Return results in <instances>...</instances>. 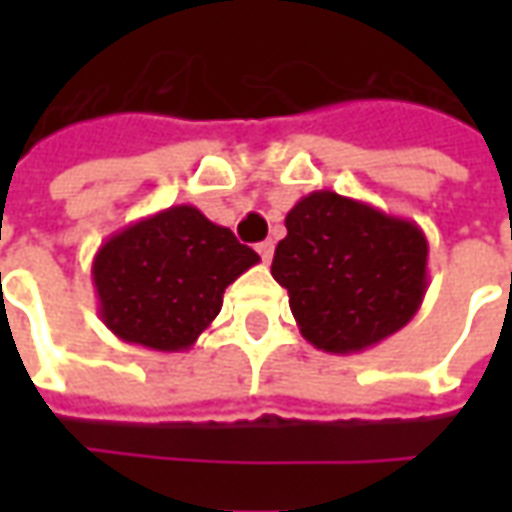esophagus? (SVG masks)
Instances as JSON below:
<instances>
[{
    "instance_id": "obj_1",
    "label": "esophagus",
    "mask_w": 512,
    "mask_h": 512,
    "mask_svg": "<svg viewBox=\"0 0 512 512\" xmlns=\"http://www.w3.org/2000/svg\"><path fill=\"white\" fill-rule=\"evenodd\" d=\"M257 255L263 257V263H271V257H274V241H263V244H257Z\"/></svg>"
}]
</instances>
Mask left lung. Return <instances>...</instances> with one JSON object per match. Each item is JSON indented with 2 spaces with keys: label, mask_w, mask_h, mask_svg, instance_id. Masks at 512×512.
<instances>
[{
  "label": "left lung",
  "mask_w": 512,
  "mask_h": 512,
  "mask_svg": "<svg viewBox=\"0 0 512 512\" xmlns=\"http://www.w3.org/2000/svg\"><path fill=\"white\" fill-rule=\"evenodd\" d=\"M285 227L271 274L307 343L359 354L417 315L428 290V238L417 222L323 189L301 197Z\"/></svg>",
  "instance_id": "1"
}]
</instances>
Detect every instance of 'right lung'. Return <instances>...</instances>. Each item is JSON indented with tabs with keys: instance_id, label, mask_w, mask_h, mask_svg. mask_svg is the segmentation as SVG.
<instances>
[{
	"instance_id": "right-lung-1",
	"label": "right lung",
	"mask_w": 512,
	"mask_h": 512,
	"mask_svg": "<svg viewBox=\"0 0 512 512\" xmlns=\"http://www.w3.org/2000/svg\"><path fill=\"white\" fill-rule=\"evenodd\" d=\"M260 263L233 230L172 205L109 235L93 257L98 315L123 343L189 351L219 315L224 290Z\"/></svg>"
}]
</instances>
